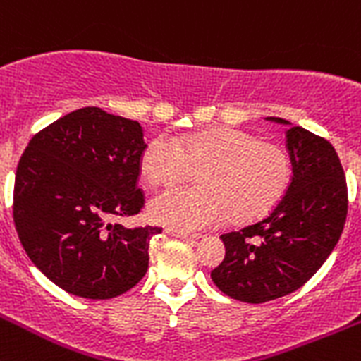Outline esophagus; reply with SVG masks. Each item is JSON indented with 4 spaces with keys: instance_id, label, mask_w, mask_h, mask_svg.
Instances as JSON below:
<instances>
[{
    "instance_id": "esophagus-1",
    "label": "esophagus",
    "mask_w": 361,
    "mask_h": 361,
    "mask_svg": "<svg viewBox=\"0 0 361 361\" xmlns=\"http://www.w3.org/2000/svg\"><path fill=\"white\" fill-rule=\"evenodd\" d=\"M165 233L171 235V237H176V238H183V240H197L200 235H194V233H185V231H178V230H165Z\"/></svg>"
}]
</instances>
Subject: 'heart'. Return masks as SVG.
Masks as SVG:
<instances>
[{
	"instance_id": "1",
	"label": "heart",
	"mask_w": 361,
	"mask_h": 361,
	"mask_svg": "<svg viewBox=\"0 0 361 361\" xmlns=\"http://www.w3.org/2000/svg\"><path fill=\"white\" fill-rule=\"evenodd\" d=\"M200 169V187L176 188L149 203L153 221L197 231L235 221H252L278 204L292 178L290 157L276 142L237 128L194 135L154 137L140 154V176L149 187H173Z\"/></svg>"
}]
</instances>
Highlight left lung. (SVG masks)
<instances>
[{"label":"left lung","mask_w":361,"mask_h":361,"mask_svg":"<svg viewBox=\"0 0 361 361\" xmlns=\"http://www.w3.org/2000/svg\"><path fill=\"white\" fill-rule=\"evenodd\" d=\"M267 121L288 126L290 185L271 214L221 235L226 257L212 271L219 290L252 305L302 287L328 260L348 215V183L335 147L285 119Z\"/></svg>","instance_id":"obj_1"}]
</instances>
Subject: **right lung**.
<instances>
[{"mask_svg":"<svg viewBox=\"0 0 361 361\" xmlns=\"http://www.w3.org/2000/svg\"><path fill=\"white\" fill-rule=\"evenodd\" d=\"M144 130L97 106L74 110L30 140L13 185V222L26 255L56 287L85 299L133 288L160 228L109 219L144 207L137 188Z\"/></svg>","mask_w":361,"mask_h":361,"instance_id":"add662e5","label":"right lung"}]
</instances>
